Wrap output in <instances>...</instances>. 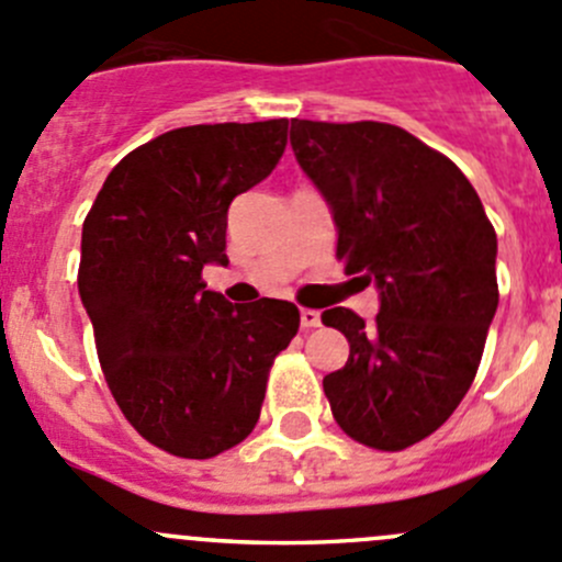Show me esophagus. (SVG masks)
I'll use <instances>...</instances> for the list:
<instances>
[{
	"label": "esophagus",
	"mask_w": 562,
	"mask_h": 562,
	"mask_svg": "<svg viewBox=\"0 0 562 562\" xmlns=\"http://www.w3.org/2000/svg\"><path fill=\"white\" fill-rule=\"evenodd\" d=\"M299 321H302V329H315V326L321 324V313L318 310L304 307L302 313H299Z\"/></svg>",
	"instance_id": "esophagus-1"
}]
</instances>
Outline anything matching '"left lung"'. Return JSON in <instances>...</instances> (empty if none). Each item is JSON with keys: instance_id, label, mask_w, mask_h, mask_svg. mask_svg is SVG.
I'll use <instances>...</instances> for the list:
<instances>
[{"instance_id": "1", "label": "left lung", "mask_w": 562, "mask_h": 562, "mask_svg": "<svg viewBox=\"0 0 562 562\" xmlns=\"http://www.w3.org/2000/svg\"><path fill=\"white\" fill-rule=\"evenodd\" d=\"M291 145L329 205L337 258L381 302L373 324L321 315L351 348L324 375L331 414L359 445L403 450L475 381L499 302L497 233L464 172L397 125L291 120Z\"/></svg>"}]
</instances>
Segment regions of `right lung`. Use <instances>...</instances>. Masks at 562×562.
<instances>
[{
    "mask_svg": "<svg viewBox=\"0 0 562 562\" xmlns=\"http://www.w3.org/2000/svg\"><path fill=\"white\" fill-rule=\"evenodd\" d=\"M288 120L167 131L103 181L81 227L79 296L103 375L139 437L181 459H214L252 434L296 304L233 307L205 291L227 266V209L271 176Z\"/></svg>",
    "mask_w": 562,
    "mask_h": 562,
    "instance_id": "right-lung-1",
    "label": "right lung"
}]
</instances>
